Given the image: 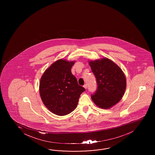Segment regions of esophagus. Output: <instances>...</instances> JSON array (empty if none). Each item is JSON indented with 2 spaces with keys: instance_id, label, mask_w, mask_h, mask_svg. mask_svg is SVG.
<instances>
[{
  "instance_id": "1",
  "label": "esophagus",
  "mask_w": 155,
  "mask_h": 155,
  "mask_svg": "<svg viewBox=\"0 0 155 155\" xmlns=\"http://www.w3.org/2000/svg\"><path fill=\"white\" fill-rule=\"evenodd\" d=\"M84 89H87V84H84Z\"/></svg>"
}]
</instances>
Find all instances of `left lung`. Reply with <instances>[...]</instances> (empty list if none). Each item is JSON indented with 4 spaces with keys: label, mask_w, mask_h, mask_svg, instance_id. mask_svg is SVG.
Wrapping results in <instances>:
<instances>
[{
    "label": "left lung",
    "mask_w": 155,
    "mask_h": 155,
    "mask_svg": "<svg viewBox=\"0 0 155 155\" xmlns=\"http://www.w3.org/2000/svg\"><path fill=\"white\" fill-rule=\"evenodd\" d=\"M97 81V88L91 97L102 108H110L119 102L126 88V79L122 69L107 58L89 62Z\"/></svg>",
    "instance_id": "8db88e82"
}]
</instances>
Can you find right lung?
<instances>
[{"label":"right lung","instance_id":"right-lung-1","mask_svg":"<svg viewBox=\"0 0 155 155\" xmlns=\"http://www.w3.org/2000/svg\"><path fill=\"white\" fill-rule=\"evenodd\" d=\"M74 61L59 60L47 69L40 82L42 102L52 113L64 116L77 106L80 95L85 91L78 84L71 68Z\"/></svg>","mask_w":155,"mask_h":155}]
</instances>
